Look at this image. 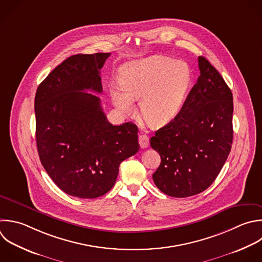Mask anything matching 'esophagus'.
<instances>
[{
	"label": "esophagus",
	"mask_w": 262,
	"mask_h": 262,
	"mask_svg": "<svg viewBox=\"0 0 262 262\" xmlns=\"http://www.w3.org/2000/svg\"><path fill=\"white\" fill-rule=\"evenodd\" d=\"M138 142H139V145L141 148H145L148 146L149 144V139H148V136L145 135V134H140L139 137H138Z\"/></svg>",
	"instance_id": "esophagus-1"
}]
</instances>
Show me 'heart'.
Wrapping results in <instances>:
<instances>
[{
  "mask_svg": "<svg viewBox=\"0 0 262 262\" xmlns=\"http://www.w3.org/2000/svg\"><path fill=\"white\" fill-rule=\"evenodd\" d=\"M121 87H113V104L122 114L135 112L133 100H139L140 114L146 124L160 128L180 112L191 83L189 67L171 58L155 55L125 64L119 78Z\"/></svg>",
  "mask_w": 262,
  "mask_h": 262,
  "instance_id": "1",
  "label": "heart"
}]
</instances>
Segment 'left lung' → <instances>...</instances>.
<instances>
[{
    "label": "left lung",
    "instance_id": "left-lung-1",
    "mask_svg": "<svg viewBox=\"0 0 262 262\" xmlns=\"http://www.w3.org/2000/svg\"><path fill=\"white\" fill-rule=\"evenodd\" d=\"M199 70L198 81L178 115L150 138V146L161 156L152 179L170 196L186 198L207 189L231 148V91L203 56Z\"/></svg>",
    "mask_w": 262,
    "mask_h": 262
}]
</instances>
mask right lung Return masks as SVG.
Instances as JSON below:
<instances>
[{"instance_id": "obj_1", "label": "right lung", "mask_w": 262, "mask_h": 262, "mask_svg": "<svg viewBox=\"0 0 262 262\" xmlns=\"http://www.w3.org/2000/svg\"><path fill=\"white\" fill-rule=\"evenodd\" d=\"M111 53L69 57L39 85L36 139L43 167L66 193L94 199L116 183L120 164L139 150L133 123L112 125L100 99V70Z\"/></svg>"}]
</instances>
